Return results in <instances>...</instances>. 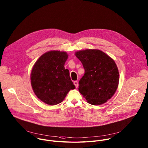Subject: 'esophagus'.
Returning a JSON list of instances; mask_svg holds the SVG:
<instances>
[{
    "instance_id": "obj_1",
    "label": "esophagus",
    "mask_w": 148,
    "mask_h": 148,
    "mask_svg": "<svg viewBox=\"0 0 148 148\" xmlns=\"http://www.w3.org/2000/svg\"><path fill=\"white\" fill-rule=\"evenodd\" d=\"M74 85L75 86V87L77 88L78 86V82H77V81H74Z\"/></svg>"
}]
</instances>
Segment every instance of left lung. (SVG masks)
Instances as JSON below:
<instances>
[{
    "mask_svg": "<svg viewBox=\"0 0 148 148\" xmlns=\"http://www.w3.org/2000/svg\"><path fill=\"white\" fill-rule=\"evenodd\" d=\"M75 55L85 69L79 82V92L91 105L105 103L118 88L119 71L114 59L98 49L78 51Z\"/></svg>",
    "mask_w": 148,
    "mask_h": 148,
    "instance_id": "left-lung-1",
    "label": "left lung"
}]
</instances>
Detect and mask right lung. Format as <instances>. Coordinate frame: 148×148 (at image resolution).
I'll use <instances>...</instances> for the list:
<instances>
[{"label": "right lung", "instance_id": "add662e5", "mask_svg": "<svg viewBox=\"0 0 148 148\" xmlns=\"http://www.w3.org/2000/svg\"><path fill=\"white\" fill-rule=\"evenodd\" d=\"M65 51L51 50L42 55L34 63L30 75L31 84L36 96L51 106L62 102L70 90L75 87L64 64Z\"/></svg>", "mask_w": 148, "mask_h": 148}]
</instances>
